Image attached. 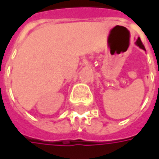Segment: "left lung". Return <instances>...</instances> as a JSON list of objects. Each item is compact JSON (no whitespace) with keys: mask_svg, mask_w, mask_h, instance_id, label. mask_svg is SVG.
I'll return each instance as SVG.
<instances>
[{"mask_svg":"<svg viewBox=\"0 0 159 159\" xmlns=\"http://www.w3.org/2000/svg\"><path fill=\"white\" fill-rule=\"evenodd\" d=\"M136 45H138V46H139L140 48H141V49H142V50H146L145 47H144V45H143V43H142V40H141V39H140V38H138V39H136Z\"/></svg>","mask_w":159,"mask_h":159,"instance_id":"8db88e82","label":"left lung"}]
</instances>
